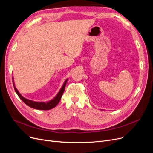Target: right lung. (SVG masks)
<instances>
[{"instance_id": "add662e5", "label": "right lung", "mask_w": 153, "mask_h": 153, "mask_svg": "<svg viewBox=\"0 0 153 153\" xmlns=\"http://www.w3.org/2000/svg\"><path fill=\"white\" fill-rule=\"evenodd\" d=\"M66 80L64 82V84H63L61 89L60 90V91L59 92V93L57 94V95L55 97L54 99H53L52 100H51L48 102H35V101H31L29 100H27L26 98H25L24 97H23L20 93L18 91V90L16 89V88L15 86V84L13 83V85H14V88H15V92H16V94H18V96H19V98L24 101V102L27 105H28L31 108H33L35 109H38V110H48L52 109L53 108H54L55 106H56L59 103V102L60 101L61 99V97L63 94V92L64 91V89H65L66 87V82H67Z\"/></svg>"}]
</instances>
